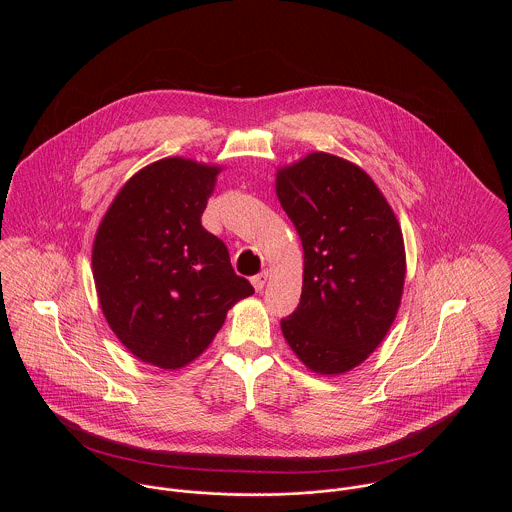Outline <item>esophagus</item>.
I'll list each match as a JSON object with an SVG mask.
<instances>
[{"instance_id": "esophagus-1", "label": "esophagus", "mask_w": 512, "mask_h": 512, "mask_svg": "<svg viewBox=\"0 0 512 512\" xmlns=\"http://www.w3.org/2000/svg\"><path fill=\"white\" fill-rule=\"evenodd\" d=\"M266 282H268V272H266V270L252 278V286H254V290H256V292H262V290H264V286H266Z\"/></svg>"}]
</instances>
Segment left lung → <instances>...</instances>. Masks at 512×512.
Here are the masks:
<instances>
[{"label": "left lung", "mask_w": 512, "mask_h": 512, "mask_svg": "<svg viewBox=\"0 0 512 512\" xmlns=\"http://www.w3.org/2000/svg\"><path fill=\"white\" fill-rule=\"evenodd\" d=\"M303 246V288L282 331L313 372L361 365L386 337L404 290L400 224L355 163L315 151L276 175Z\"/></svg>", "instance_id": "left-lung-1"}]
</instances>
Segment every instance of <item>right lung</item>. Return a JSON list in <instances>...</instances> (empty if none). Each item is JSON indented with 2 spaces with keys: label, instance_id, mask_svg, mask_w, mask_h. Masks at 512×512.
Wrapping results in <instances>:
<instances>
[{
  "label": "right lung",
  "instance_id": "add662e5",
  "mask_svg": "<svg viewBox=\"0 0 512 512\" xmlns=\"http://www.w3.org/2000/svg\"><path fill=\"white\" fill-rule=\"evenodd\" d=\"M220 167L165 157L138 171L98 226L92 272L110 329L140 361L181 368L254 293L201 217Z\"/></svg>",
  "mask_w": 512,
  "mask_h": 512
}]
</instances>
